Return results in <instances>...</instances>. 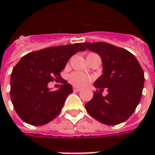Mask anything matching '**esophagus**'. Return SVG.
<instances>
[{
    "instance_id": "obj_1",
    "label": "esophagus",
    "mask_w": 155,
    "mask_h": 155,
    "mask_svg": "<svg viewBox=\"0 0 155 155\" xmlns=\"http://www.w3.org/2000/svg\"><path fill=\"white\" fill-rule=\"evenodd\" d=\"M73 91H81V89L79 88V87L74 86L73 87Z\"/></svg>"
}]
</instances>
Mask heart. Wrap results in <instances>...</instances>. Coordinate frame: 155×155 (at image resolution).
<instances>
[{"label": "heart", "mask_w": 155, "mask_h": 155, "mask_svg": "<svg viewBox=\"0 0 155 155\" xmlns=\"http://www.w3.org/2000/svg\"><path fill=\"white\" fill-rule=\"evenodd\" d=\"M91 79H92L91 77L80 71H74L69 76V81L76 86L87 85L91 81Z\"/></svg>", "instance_id": "obj_1"}]
</instances>
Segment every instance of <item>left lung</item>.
Instances as JSON below:
<instances>
[{"instance_id":"left-lung-1","label":"left lung","mask_w":155,"mask_h":155,"mask_svg":"<svg viewBox=\"0 0 155 155\" xmlns=\"http://www.w3.org/2000/svg\"><path fill=\"white\" fill-rule=\"evenodd\" d=\"M103 61V74L94 86L99 89L84 107L94 119L106 125L125 122L139 104L144 86V71L136 58L126 49L105 42L83 43ZM106 87L108 94L103 97Z\"/></svg>"}]
</instances>
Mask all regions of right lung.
<instances>
[{
	"mask_svg": "<svg viewBox=\"0 0 155 155\" xmlns=\"http://www.w3.org/2000/svg\"><path fill=\"white\" fill-rule=\"evenodd\" d=\"M85 51L82 43L58 45L32 51L17 63L10 80V97L16 113L22 121L33 126L45 125L62 110L72 87L60 73L71 57ZM60 81L59 90L51 92L47 85Z\"/></svg>",
	"mask_w": 155,
	"mask_h": 155,
	"instance_id": "obj_1",
	"label": "right lung"
}]
</instances>
